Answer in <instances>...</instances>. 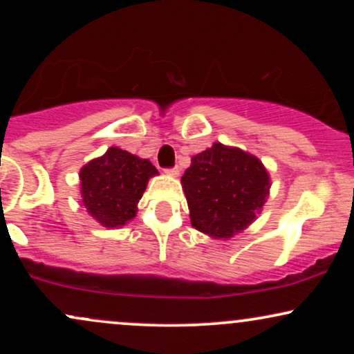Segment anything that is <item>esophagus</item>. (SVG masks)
<instances>
[{"label":"esophagus","mask_w":354,"mask_h":354,"mask_svg":"<svg viewBox=\"0 0 354 354\" xmlns=\"http://www.w3.org/2000/svg\"><path fill=\"white\" fill-rule=\"evenodd\" d=\"M166 173L171 174V176H178V174H180V168H178V166H174V168L166 169Z\"/></svg>","instance_id":"obj_1"}]
</instances>
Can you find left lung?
Instances as JSON below:
<instances>
[{"label":"left lung","mask_w":354,"mask_h":354,"mask_svg":"<svg viewBox=\"0 0 354 354\" xmlns=\"http://www.w3.org/2000/svg\"><path fill=\"white\" fill-rule=\"evenodd\" d=\"M181 185L191 225L211 238L228 239L261 213L271 183L266 168L253 154L214 143L191 158Z\"/></svg>","instance_id":"8db88e82"}]
</instances>
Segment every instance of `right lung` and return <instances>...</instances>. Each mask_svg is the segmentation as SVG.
Masks as SVG:
<instances>
[{"instance_id": "obj_1", "label": "right lung", "mask_w": 354, "mask_h": 354, "mask_svg": "<svg viewBox=\"0 0 354 354\" xmlns=\"http://www.w3.org/2000/svg\"><path fill=\"white\" fill-rule=\"evenodd\" d=\"M158 174L149 160L111 146L80 171L83 206L106 228L124 226L136 216V205L149 178Z\"/></svg>"}]
</instances>
